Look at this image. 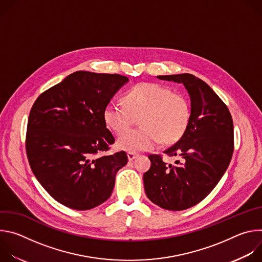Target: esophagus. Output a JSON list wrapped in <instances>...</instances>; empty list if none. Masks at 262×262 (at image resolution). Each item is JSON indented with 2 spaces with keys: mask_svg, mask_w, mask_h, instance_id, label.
<instances>
[{
  "mask_svg": "<svg viewBox=\"0 0 262 262\" xmlns=\"http://www.w3.org/2000/svg\"><path fill=\"white\" fill-rule=\"evenodd\" d=\"M127 158H128V161H133L136 158H138V155L135 152H127Z\"/></svg>",
  "mask_w": 262,
  "mask_h": 262,
  "instance_id": "1",
  "label": "esophagus"
}]
</instances>
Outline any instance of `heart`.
I'll return each instance as SVG.
<instances>
[{"label": "heart", "mask_w": 262, "mask_h": 262, "mask_svg": "<svg viewBox=\"0 0 262 262\" xmlns=\"http://www.w3.org/2000/svg\"><path fill=\"white\" fill-rule=\"evenodd\" d=\"M125 103L110 102L103 110L108 128L121 134L139 117L141 127L120 135L117 146L129 152L152 149L179 141L191 120V105L185 95L158 83H141L124 97Z\"/></svg>", "instance_id": "obj_1"}]
</instances>
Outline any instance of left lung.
Returning a JSON list of instances; mask_svg holds the SVG:
<instances>
[{"mask_svg":"<svg viewBox=\"0 0 262 262\" xmlns=\"http://www.w3.org/2000/svg\"><path fill=\"white\" fill-rule=\"evenodd\" d=\"M183 84L191 98V120L182 138L164 152L180 157L167 165L150 155L144 173L148 199L168 210H183L201 202L227 170L234 149L233 121L227 105L202 80L190 73L158 76Z\"/></svg>","mask_w":262,"mask_h":262,"instance_id":"obj_1","label":"left lung"}]
</instances>
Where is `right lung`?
Here are the masks:
<instances>
[{
	"label": "right lung",
	"instance_id": "obj_1",
	"mask_svg": "<svg viewBox=\"0 0 262 262\" xmlns=\"http://www.w3.org/2000/svg\"><path fill=\"white\" fill-rule=\"evenodd\" d=\"M128 82L120 74L76 71L45 91L30 111L26 151L30 167L59 203L87 210L107 200L124 151L100 156L115 142L103 110Z\"/></svg>",
	"mask_w": 262,
	"mask_h": 262
}]
</instances>
